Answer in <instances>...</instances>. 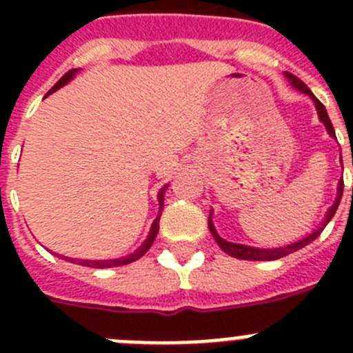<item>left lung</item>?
<instances>
[{
    "label": "left lung",
    "mask_w": 353,
    "mask_h": 353,
    "mask_svg": "<svg viewBox=\"0 0 353 353\" xmlns=\"http://www.w3.org/2000/svg\"><path fill=\"white\" fill-rule=\"evenodd\" d=\"M285 76L288 77V81L292 83L293 88H297L299 92L305 93V95H310L311 99H313L314 105H316V111H318V118L322 120V123L325 125L327 132L330 134V138H336V132H334V127H332V123H330V118L329 114H327V109L325 105L322 104V102L318 101L316 97L313 95V92H311L307 86H305L304 83H302L301 79H299L297 76H293V74H290V72H285ZM341 196H343V180L339 182L338 185V198H336L334 205L329 208V212H327L325 215V221H323V224L320 228H316L311 235L304 236L302 240H297V242H293V244H288V245H281V248H274V249H260V248H249V245H244V244H233V242H228V240L221 239L219 235H217V232H215L214 228V223L210 221V217H208V230H210L212 236L215 239V242L219 244V248L223 249L224 252H228L230 256L233 258H240V260H252V261H270V260H277V258H283V256H288V254H292V252L299 251V249H302L304 245L311 244L316 236H320V233L323 232V228L327 226V223H329L332 217H334L336 210H338V205L339 201H341Z\"/></svg>",
    "instance_id": "8db88e82"
}]
</instances>
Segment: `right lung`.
<instances>
[{
	"instance_id": "add662e5",
	"label": "right lung",
	"mask_w": 353,
	"mask_h": 353,
	"mask_svg": "<svg viewBox=\"0 0 353 353\" xmlns=\"http://www.w3.org/2000/svg\"><path fill=\"white\" fill-rule=\"evenodd\" d=\"M76 74H77V68H72V70H68L67 74H65V76L61 77V79L58 81L54 86H52L51 92L49 93H52V92H56L58 88H61V86H63V84H67L72 77L76 76ZM166 187H162V191L159 192V215L155 217L154 223H152L148 236H146V240L141 244V248L136 249L132 254H129V256H123V258H117V260H74V258H65V260L72 261V263H74V261H77V263L83 265V267H92V269H109V267H121V265H129V263H132V261L139 260L141 256H145V252L152 248L155 236H157V233H159V219H161L162 207H164V191H166Z\"/></svg>"
}]
</instances>
